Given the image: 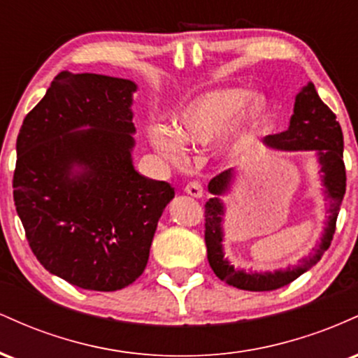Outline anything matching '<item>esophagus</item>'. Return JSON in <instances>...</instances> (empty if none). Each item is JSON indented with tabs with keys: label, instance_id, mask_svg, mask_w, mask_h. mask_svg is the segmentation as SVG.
Segmentation results:
<instances>
[{
	"label": "esophagus",
	"instance_id": "1",
	"mask_svg": "<svg viewBox=\"0 0 358 358\" xmlns=\"http://www.w3.org/2000/svg\"><path fill=\"white\" fill-rule=\"evenodd\" d=\"M185 192L190 196H195V199H200L203 195V187L199 182H190L185 187Z\"/></svg>",
	"mask_w": 358,
	"mask_h": 358
}]
</instances>
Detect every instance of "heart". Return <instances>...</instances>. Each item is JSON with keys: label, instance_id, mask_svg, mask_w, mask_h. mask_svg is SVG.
Returning a JSON list of instances; mask_svg holds the SVG:
<instances>
[{"label": "heart", "instance_id": "heart-1", "mask_svg": "<svg viewBox=\"0 0 358 358\" xmlns=\"http://www.w3.org/2000/svg\"><path fill=\"white\" fill-rule=\"evenodd\" d=\"M271 116L266 97L244 87H222L200 94L171 116V127L150 131L153 150L171 165L185 162V148H202L219 139L217 150L232 158L257 136Z\"/></svg>", "mask_w": 358, "mask_h": 358}]
</instances>
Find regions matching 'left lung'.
<instances>
[{
  "instance_id": "obj_1",
  "label": "left lung",
  "mask_w": 358,
  "mask_h": 358,
  "mask_svg": "<svg viewBox=\"0 0 358 358\" xmlns=\"http://www.w3.org/2000/svg\"><path fill=\"white\" fill-rule=\"evenodd\" d=\"M268 148L279 151H315L322 173L323 193L328 199V219L323 236L310 256L301 259L299 264L286 269L252 273L234 268L224 252V215L225 205L222 196L229 193L236 180V170L222 171L208 183L212 199L205 203V244H207L208 264L215 276L227 285L245 291H273L282 287L311 269L322 259L324 250L330 248L335 234L336 217L342 205L347 175L343 165V134L336 116L324 102L320 99L315 85L308 82L294 99L293 116L289 127L279 134H271L262 139Z\"/></svg>"
}]
</instances>
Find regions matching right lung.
Here are the masks:
<instances>
[{
    "label": "right lung",
    "instance_id": "1",
    "mask_svg": "<svg viewBox=\"0 0 358 358\" xmlns=\"http://www.w3.org/2000/svg\"><path fill=\"white\" fill-rule=\"evenodd\" d=\"M133 80L60 72L16 139L15 207L45 269L116 291L141 276L175 188L133 165Z\"/></svg>",
    "mask_w": 358,
    "mask_h": 358
}]
</instances>
